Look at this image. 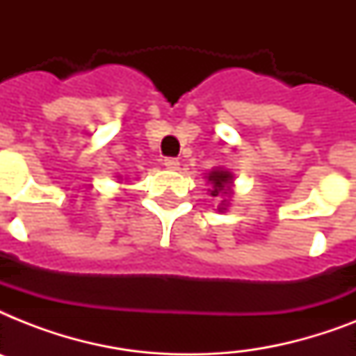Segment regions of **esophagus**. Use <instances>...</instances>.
<instances>
[{
  "mask_svg": "<svg viewBox=\"0 0 356 356\" xmlns=\"http://www.w3.org/2000/svg\"><path fill=\"white\" fill-rule=\"evenodd\" d=\"M164 166H166L168 170H177L179 161L177 159H172V156H170V159H164Z\"/></svg>",
  "mask_w": 356,
  "mask_h": 356,
  "instance_id": "esophagus-1",
  "label": "esophagus"
}]
</instances>
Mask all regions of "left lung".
<instances>
[{
	"mask_svg": "<svg viewBox=\"0 0 356 356\" xmlns=\"http://www.w3.org/2000/svg\"><path fill=\"white\" fill-rule=\"evenodd\" d=\"M209 183L212 184V188L209 190L211 192L212 197H220L223 194H231L233 190H231V184H233V173L227 172V170H223V168H216V170H212L209 175ZM220 209L218 211H225V207H227V200H223L220 203Z\"/></svg>",
	"mask_w": 356,
	"mask_h": 356,
	"instance_id": "8db88e82",
	"label": "left lung"
}]
</instances>
